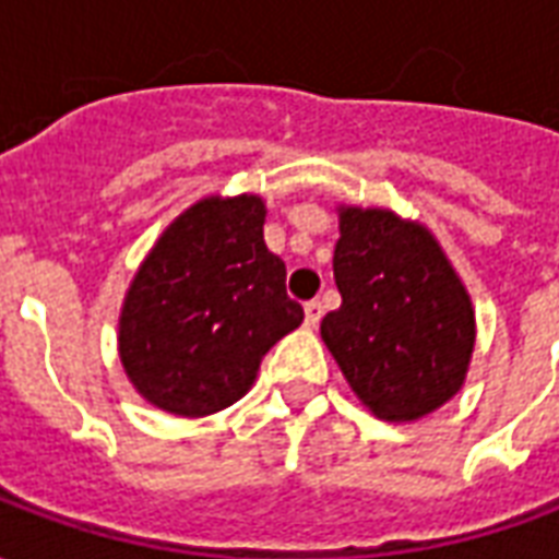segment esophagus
<instances>
[{
    "label": "esophagus",
    "mask_w": 559,
    "mask_h": 559,
    "mask_svg": "<svg viewBox=\"0 0 559 559\" xmlns=\"http://www.w3.org/2000/svg\"><path fill=\"white\" fill-rule=\"evenodd\" d=\"M320 317H323V302H320V299L305 302V326L314 329L317 323H320Z\"/></svg>",
    "instance_id": "esophagus-1"
}]
</instances>
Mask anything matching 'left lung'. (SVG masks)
I'll return each mask as SVG.
<instances>
[{
  "mask_svg": "<svg viewBox=\"0 0 559 559\" xmlns=\"http://www.w3.org/2000/svg\"><path fill=\"white\" fill-rule=\"evenodd\" d=\"M341 308L320 335L377 419L428 416L464 386L476 317L428 227L389 209H338Z\"/></svg>",
  "mask_w": 559,
  "mask_h": 559,
  "instance_id": "obj_1",
  "label": "left lung"
}]
</instances>
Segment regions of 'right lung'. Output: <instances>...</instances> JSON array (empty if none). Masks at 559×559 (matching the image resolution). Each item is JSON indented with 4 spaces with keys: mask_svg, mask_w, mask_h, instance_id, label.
Wrapping results in <instances>:
<instances>
[{
    "mask_svg": "<svg viewBox=\"0 0 559 559\" xmlns=\"http://www.w3.org/2000/svg\"><path fill=\"white\" fill-rule=\"evenodd\" d=\"M263 221L257 194L203 197L140 263L119 317V359L158 411L197 419L230 407L272 344L302 323Z\"/></svg>",
    "mask_w": 559,
    "mask_h": 559,
    "instance_id": "1",
    "label": "right lung"
}]
</instances>
